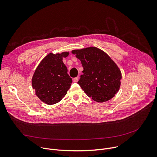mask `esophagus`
Wrapping results in <instances>:
<instances>
[{
  "instance_id": "1",
  "label": "esophagus",
  "mask_w": 157,
  "mask_h": 157,
  "mask_svg": "<svg viewBox=\"0 0 157 157\" xmlns=\"http://www.w3.org/2000/svg\"><path fill=\"white\" fill-rule=\"evenodd\" d=\"M78 80H79V77H76V78H75L73 79L74 82H77L78 81Z\"/></svg>"
}]
</instances>
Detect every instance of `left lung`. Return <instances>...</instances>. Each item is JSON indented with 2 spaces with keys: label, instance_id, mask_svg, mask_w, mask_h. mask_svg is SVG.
Instances as JSON below:
<instances>
[{
  "label": "left lung",
  "instance_id": "1",
  "mask_svg": "<svg viewBox=\"0 0 157 157\" xmlns=\"http://www.w3.org/2000/svg\"><path fill=\"white\" fill-rule=\"evenodd\" d=\"M71 52L82 65L83 74L78 83L87 96L98 102L114 98L119 90L122 79L121 70L114 61L96 47Z\"/></svg>",
  "mask_w": 157,
  "mask_h": 157
}]
</instances>
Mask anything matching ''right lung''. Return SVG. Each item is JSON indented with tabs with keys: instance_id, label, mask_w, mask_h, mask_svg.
Wrapping results in <instances>:
<instances>
[{
	"instance_id": "1",
	"label": "right lung",
	"mask_w": 157,
	"mask_h": 157,
	"mask_svg": "<svg viewBox=\"0 0 157 157\" xmlns=\"http://www.w3.org/2000/svg\"><path fill=\"white\" fill-rule=\"evenodd\" d=\"M69 52L49 53L37 66L32 79L33 88L37 97L48 105L59 102L70 89L72 79L63 58Z\"/></svg>"
}]
</instances>
